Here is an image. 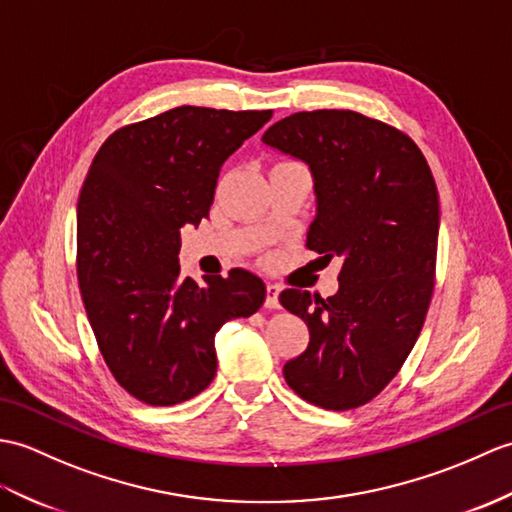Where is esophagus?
<instances>
[{
	"label": "esophagus",
	"instance_id": "1",
	"mask_svg": "<svg viewBox=\"0 0 512 512\" xmlns=\"http://www.w3.org/2000/svg\"><path fill=\"white\" fill-rule=\"evenodd\" d=\"M279 285H275V283H268L266 285V307H268V310H279Z\"/></svg>",
	"mask_w": 512,
	"mask_h": 512
}]
</instances>
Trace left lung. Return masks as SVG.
<instances>
[{"instance_id":"1","label":"left lung","mask_w":512,"mask_h":512,"mask_svg":"<svg viewBox=\"0 0 512 512\" xmlns=\"http://www.w3.org/2000/svg\"><path fill=\"white\" fill-rule=\"evenodd\" d=\"M261 141L310 165L307 248L342 259L329 299L281 292V305L310 329L283 377L318 408H360L399 373L432 301L441 222L432 170L406 133L355 111L294 113Z\"/></svg>"}]
</instances>
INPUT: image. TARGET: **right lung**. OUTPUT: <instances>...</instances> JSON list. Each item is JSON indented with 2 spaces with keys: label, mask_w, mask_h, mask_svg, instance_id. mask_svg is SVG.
Wrapping results in <instances>:
<instances>
[{
  "label": "right lung",
  "mask_w": 512,
  "mask_h": 512,
  "mask_svg": "<svg viewBox=\"0 0 512 512\" xmlns=\"http://www.w3.org/2000/svg\"><path fill=\"white\" fill-rule=\"evenodd\" d=\"M272 111L176 106L104 141L78 198V283L109 371L150 406L196 397L216 375V334L255 314L253 272L181 277V227L209 216L222 163Z\"/></svg>",
  "instance_id": "right-lung-1"
}]
</instances>
